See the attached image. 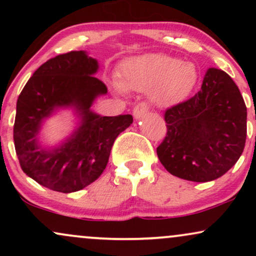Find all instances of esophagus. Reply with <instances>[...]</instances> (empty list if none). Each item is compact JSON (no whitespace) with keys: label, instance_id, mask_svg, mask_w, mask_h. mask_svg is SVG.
<instances>
[{"label":"esophagus","instance_id":"obj_1","mask_svg":"<svg viewBox=\"0 0 256 256\" xmlns=\"http://www.w3.org/2000/svg\"><path fill=\"white\" fill-rule=\"evenodd\" d=\"M148 104H146V102H140V104H138L137 106H134V116L136 119H140V118H142L143 116H144V114L146 113V112H148Z\"/></svg>","mask_w":256,"mask_h":256}]
</instances>
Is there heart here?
Instances as JSON below:
<instances>
[{
    "label": "heart",
    "instance_id": "obj_1",
    "mask_svg": "<svg viewBox=\"0 0 256 256\" xmlns=\"http://www.w3.org/2000/svg\"><path fill=\"white\" fill-rule=\"evenodd\" d=\"M198 83V71L192 62L166 54L150 52L126 58L120 68V82L114 89L142 91L158 107L174 106L192 94Z\"/></svg>",
    "mask_w": 256,
    "mask_h": 256
}]
</instances>
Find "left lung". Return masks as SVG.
Listing matches in <instances>:
<instances>
[{
  "label": "left lung",
  "instance_id": "left-lung-1",
  "mask_svg": "<svg viewBox=\"0 0 256 256\" xmlns=\"http://www.w3.org/2000/svg\"><path fill=\"white\" fill-rule=\"evenodd\" d=\"M167 134L156 148L176 177L210 182L237 162L246 144V107L228 73L208 68L201 90L165 113Z\"/></svg>",
  "mask_w": 256,
  "mask_h": 256
}]
</instances>
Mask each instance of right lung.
Listing matches in <instances>:
<instances>
[{
	"label": "right lung",
	"mask_w": 256,
	"mask_h": 256,
	"mask_svg": "<svg viewBox=\"0 0 256 256\" xmlns=\"http://www.w3.org/2000/svg\"><path fill=\"white\" fill-rule=\"evenodd\" d=\"M98 61L86 52H71L44 62L16 101L14 146L20 166L38 184L74 192L95 182L107 166L116 138L132 124L130 114L101 116L91 110L107 88L95 77ZM60 109H72L78 128L56 146L38 140L42 122Z\"/></svg>",
	"instance_id": "add662e5"
}]
</instances>
